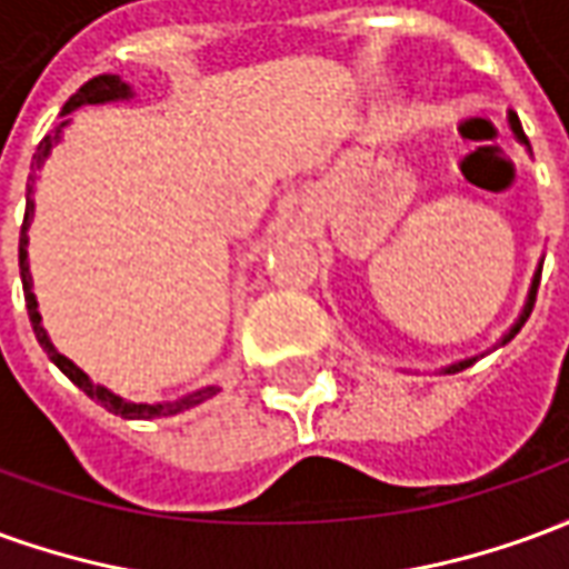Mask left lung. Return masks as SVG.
Wrapping results in <instances>:
<instances>
[{"mask_svg": "<svg viewBox=\"0 0 569 569\" xmlns=\"http://www.w3.org/2000/svg\"><path fill=\"white\" fill-rule=\"evenodd\" d=\"M509 124H512V133H515V137H518V142H525V146H527L525 130H521V121H518V116H515V112H509ZM539 273H542V261H539L537 273H533V283H530V292H527L525 310H521V317H518V320H515L512 329H509V332L502 335V345H506V341H512L515 335L521 332V326H525V322H527V317H530V310H533V301H537ZM472 362H476V359H463V362H453V366H448V369H445V371H448V375H453V371H463V369H469V366H472Z\"/></svg>", "mask_w": 569, "mask_h": 569, "instance_id": "obj_1", "label": "left lung"}]
</instances>
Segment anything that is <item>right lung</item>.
<instances>
[{
	"label": "right lung",
	"instance_id": "obj_1",
	"mask_svg": "<svg viewBox=\"0 0 569 569\" xmlns=\"http://www.w3.org/2000/svg\"><path fill=\"white\" fill-rule=\"evenodd\" d=\"M128 97H133L130 93V84H124V81L118 79V76H97V79H91L88 84H81L79 91L72 93L67 100V106H63V116H69V112H76L79 106H97V103H116V100H128ZM69 118H63L60 121V128L54 130V133H48L42 142H39V149H36V154H32V173L30 179H27V212H23V224H20V249H18V259H20V283H23V298H27V313H30V322H32V332H36V338H39V345H42V350L48 353V359L54 362L57 369L67 375L69 381L76 383L79 390H84V393L91 396L93 402H100V406L106 408V411H112V415H118V418H128V420H151V418H170V415H179V411H186V408H194L200 406V402H207L210 396L219 393V387H203V390H198V393H188L182 396V399H176V402H128V399H121V396H116L112 390H106V387H100V383H93L84 371L72 362V359H67L63 353H57L54 345H51V338H48V332L42 329V313H39V301H36V296H32V273H30V256H27V247H30V222H32V210H36V200H32V194H36V170L42 167L44 158H48V151H51V146H54L57 140H60V130L67 128Z\"/></svg>",
	"mask_w": 569,
	"mask_h": 569
}]
</instances>
